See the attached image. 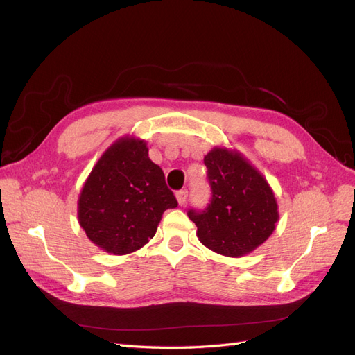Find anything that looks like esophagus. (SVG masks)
Here are the masks:
<instances>
[{
	"label": "esophagus",
	"mask_w": 355,
	"mask_h": 355,
	"mask_svg": "<svg viewBox=\"0 0 355 355\" xmlns=\"http://www.w3.org/2000/svg\"><path fill=\"white\" fill-rule=\"evenodd\" d=\"M188 198V192L187 191H178L176 192V200L179 202V206H184Z\"/></svg>",
	"instance_id": "34e87169"
}]
</instances>
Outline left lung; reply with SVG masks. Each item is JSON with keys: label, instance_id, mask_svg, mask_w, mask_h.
<instances>
[{"label": "left lung", "instance_id": "left-lung-1", "mask_svg": "<svg viewBox=\"0 0 355 355\" xmlns=\"http://www.w3.org/2000/svg\"><path fill=\"white\" fill-rule=\"evenodd\" d=\"M211 202L202 211L189 210L197 237L207 249L228 257L254 252L280 219L271 185L237 149L214 146L204 155Z\"/></svg>", "mask_w": 355, "mask_h": 355}]
</instances>
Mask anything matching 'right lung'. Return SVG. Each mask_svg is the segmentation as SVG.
I'll return each instance as SVG.
<instances>
[{"mask_svg": "<svg viewBox=\"0 0 355 355\" xmlns=\"http://www.w3.org/2000/svg\"><path fill=\"white\" fill-rule=\"evenodd\" d=\"M148 144L125 135L105 149L78 197V223L87 239L111 254L133 253L151 240L178 201L164 173L148 157Z\"/></svg>", "mask_w": 355, "mask_h": 355, "instance_id": "add662e5", "label": "right lung"}]
</instances>
